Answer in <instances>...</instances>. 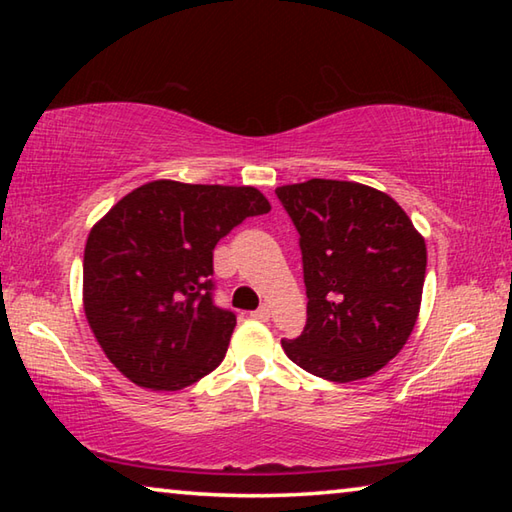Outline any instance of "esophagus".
I'll list each match as a JSON object with an SVG mask.
<instances>
[{
	"label": "esophagus",
	"instance_id": "obj_1",
	"mask_svg": "<svg viewBox=\"0 0 512 512\" xmlns=\"http://www.w3.org/2000/svg\"><path fill=\"white\" fill-rule=\"evenodd\" d=\"M250 316H253L255 320H268V318H271V307H268V305H262L259 309H255L253 314H250Z\"/></svg>",
	"mask_w": 512,
	"mask_h": 512
}]
</instances>
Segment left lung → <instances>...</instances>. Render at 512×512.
I'll return each mask as SVG.
<instances>
[{
	"label": "left lung",
	"mask_w": 512,
	"mask_h": 512,
	"mask_svg": "<svg viewBox=\"0 0 512 512\" xmlns=\"http://www.w3.org/2000/svg\"><path fill=\"white\" fill-rule=\"evenodd\" d=\"M300 235L307 325L282 341L311 375L348 384L404 348L422 300L427 246L391 196L348 180L275 189Z\"/></svg>",
	"instance_id": "1"
}]
</instances>
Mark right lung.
<instances>
[{"instance_id": "1", "label": "right lung", "mask_w": 512, "mask_h": 512, "mask_svg": "<svg viewBox=\"0 0 512 512\" xmlns=\"http://www.w3.org/2000/svg\"><path fill=\"white\" fill-rule=\"evenodd\" d=\"M268 210L255 187L153 180L94 225L83 305L121 375L153 391H180L219 366L237 316L214 305V246Z\"/></svg>"}]
</instances>
